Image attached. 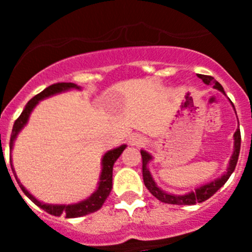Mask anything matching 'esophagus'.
Returning <instances> with one entry per match:
<instances>
[{"label":"esophagus","instance_id":"1","mask_svg":"<svg viewBox=\"0 0 252 252\" xmlns=\"http://www.w3.org/2000/svg\"><path fill=\"white\" fill-rule=\"evenodd\" d=\"M128 141L130 145H135V146H138V145L144 144V138H142L141 135H139V134H131V135L129 136Z\"/></svg>","mask_w":252,"mask_h":252}]
</instances>
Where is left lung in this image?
Returning <instances> with one entry per match:
<instances>
[{"mask_svg":"<svg viewBox=\"0 0 252 252\" xmlns=\"http://www.w3.org/2000/svg\"><path fill=\"white\" fill-rule=\"evenodd\" d=\"M199 78L202 79L205 84L210 85V84H213V88L217 89L218 91H220L222 94H224V89L223 86L220 85L218 81L215 80V78L212 77H208V75H201L199 74ZM230 101V100H229ZM232 103V102H230ZM233 108H234V105L232 103ZM235 110V108H234ZM236 113V112H235ZM239 123V122H238ZM234 151H233L232 156H230L229 159V163H228L227 169L225 172L220 175V178L217 179L212 180V182L207 183V184L201 185V187L196 188L194 191H190L188 194L184 195H174V194H169V192L163 191L159 187H157L156 182L152 178L151 173L149 171V163L150 161H152V156L146 152L145 150H141V157H142V178H144V183H145V187L147 188L150 192L154 195L156 199H158L159 201L164 202V204H171V205H195L197 202H204L207 199H210L215 192H217L223 185L225 184L229 177L232 175L233 172H234L235 166H236V162H238L239 158V152H240V142H241V136H240V130L236 129V131L234 133Z\"/></svg>","mask_w":252,"mask_h":252,"instance_id":"1","label":"left lung"}]
</instances>
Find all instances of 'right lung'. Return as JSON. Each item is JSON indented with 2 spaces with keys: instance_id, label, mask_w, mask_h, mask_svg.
<instances>
[{
  "instance_id": "1",
  "label": "right lung",
  "mask_w": 252,
  "mask_h": 252,
  "mask_svg": "<svg viewBox=\"0 0 252 252\" xmlns=\"http://www.w3.org/2000/svg\"><path fill=\"white\" fill-rule=\"evenodd\" d=\"M72 89H77V90H81L80 86H78L77 84L73 83H57L53 84V85L48 86L45 89L44 91H41L40 94H37L36 96L32 98L29 102L25 105V108L23 110L22 114L18 117V119L14 122L13 129H12L11 134V141H9V150H13L14 141H16L18 134L22 131V129L27 126L28 121H29V117L32 114V110L36 107L37 103L40 102L44 98L50 97V96L56 95V94L64 93V91L72 90ZM126 145H121L119 147L110 150V151L106 152L102 157V161H101V174H100V180H98L97 189L88 197V199L83 200V201L77 202V204H70V205H53V204H45V202L39 201L36 197L32 196L29 191L24 188V185L19 182V179L17 178L16 172H14L13 164H12V158H11V167L12 171H13L14 177H16L18 184H19L20 189L23 190L25 195L34 202L35 205L39 206L40 208H42L44 211H46L47 213L53 216H65V218H77L81 217V216L89 215V213L96 212L97 210H100L102 207L103 202L106 201V199L110 195L112 190V172H113V166L114 162L118 159V157L121 156L122 152L126 150Z\"/></svg>"
}]
</instances>
